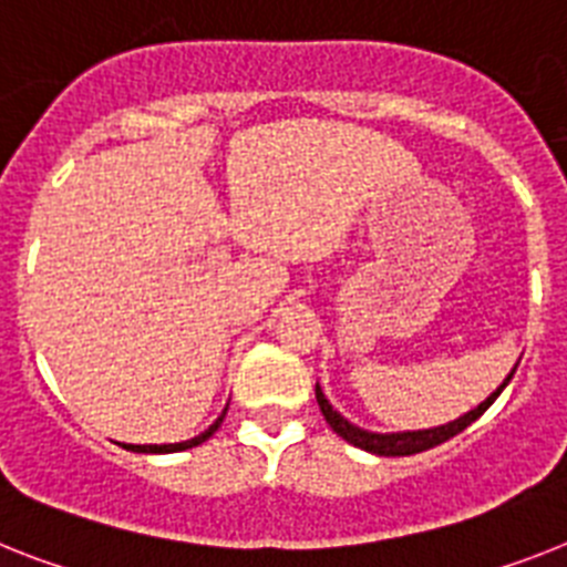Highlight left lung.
Listing matches in <instances>:
<instances>
[{
  "mask_svg": "<svg viewBox=\"0 0 567 567\" xmlns=\"http://www.w3.org/2000/svg\"><path fill=\"white\" fill-rule=\"evenodd\" d=\"M516 372V369H513ZM513 372L507 374V380H504L502 386L496 389V392L489 394L487 401L478 403V406L473 409V412H467V415H461L458 421L453 423H444V426H435V430H417V432H392V435H378V432H365L360 430V426H354V423H349L342 415H337L334 409H331V403L326 401V394H322V389L317 386V403H320V412L326 415L328 426L337 432V435L342 437V441H349V444L360 446V450H365V453H374V455H415V453H423V450H432V446L444 444V441H450L453 435H458L461 430H467L470 423L475 421V417H482L484 412H487V406L493 401H496L498 394H502V389L511 383Z\"/></svg>",
  "mask_w": 567,
  "mask_h": 567,
  "instance_id": "8db88e82",
  "label": "left lung"
}]
</instances>
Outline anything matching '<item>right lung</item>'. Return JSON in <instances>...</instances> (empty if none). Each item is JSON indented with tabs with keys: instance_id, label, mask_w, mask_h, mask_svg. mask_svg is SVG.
Wrapping results in <instances>:
<instances>
[{
	"instance_id": "add662e5",
	"label": "right lung",
	"mask_w": 567,
	"mask_h": 567,
	"mask_svg": "<svg viewBox=\"0 0 567 567\" xmlns=\"http://www.w3.org/2000/svg\"><path fill=\"white\" fill-rule=\"evenodd\" d=\"M221 421H225V412H221V417H218L216 423H213L210 430L207 432H202V435L198 437H193V441H184V444H123L126 446V450H135V453H178V450H189V446H198V444H204V441H207V437L213 435V432L218 430V426H221Z\"/></svg>"
}]
</instances>
